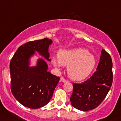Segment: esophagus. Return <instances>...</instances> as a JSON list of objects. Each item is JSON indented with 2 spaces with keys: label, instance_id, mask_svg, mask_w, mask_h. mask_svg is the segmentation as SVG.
Wrapping results in <instances>:
<instances>
[{
  "label": "esophagus",
  "instance_id": "1",
  "mask_svg": "<svg viewBox=\"0 0 121 121\" xmlns=\"http://www.w3.org/2000/svg\"><path fill=\"white\" fill-rule=\"evenodd\" d=\"M60 81L61 82H63V83H66V82H67V80L66 79H65L64 77H61Z\"/></svg>",
  "mask_w": 121,
  "mask_h": 121
}]
</instances>
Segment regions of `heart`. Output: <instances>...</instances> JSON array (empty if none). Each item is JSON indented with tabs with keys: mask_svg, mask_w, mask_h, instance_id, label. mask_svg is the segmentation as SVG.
Returning <instances> with one entry per match:
<instances>
[{
	"mask_svg": "<svg viewBox=\"0 0 121 121\" xmlns=\"http://www.w3.org/2000/svg\"><path fill=\"white\" fill-rule=\"evenodd\" d=\"M52 63L56 66H68L67 73L73 80L79 81L87 77L96 65L94 56L88 50L78 48L73 50H61L58 58H54Z\"/></svg>",
	"mask_w": 121,
	"mask_h": 121,
	"instance_id": "1",
	"label": "heart"
}]
</instances>
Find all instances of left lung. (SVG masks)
<instances>
[{"instance_id": "1", "label": "left lung", "mask_w": 121, "mask_h": 121, "mask_svg": "<svg viewBox=\"0 0 121 121\" xmlns=\"http://www.w3.org/2000/svg\"><path fill=\"white\" fill-rule=\"evenodd\" d=\"M113 82L112 61L105 50L101 56L96 71L82 83H73V91L70 102L75 108L83 111L98 107L109 91Z\"/></svg>"}]
</instances>
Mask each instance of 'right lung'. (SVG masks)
I'll list each match as a JSON object with an SVG mask.
<instances>
[{
    "label": "right lung",
    "mask_w": 121,
    "mask_h": 121,
    "mask_svg": "<svg viewBox=\"0 0 121 121\" xmlns=\"http://www.w3.org/2000/svg\"><path fill=\"white\" fill-rule=\"evenodd\" d=\"M51 39L29 41L17 48L10 62V89L13 95L22 105L37 109L50 102L60 77L47 71L45 60L39 58L36 66H29V58L37 51L45 59H49V45Z\"/></svg>",
    "instance_id": "add662e5"
}]
</instances>
